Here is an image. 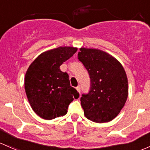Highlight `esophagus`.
I'll return each instance as SVG.
<instances>
[{"mask_svg": "<svg viewBox=\"0 0 150 150\" xmlns=\"http://www.w3.org/2000/svg\"><path fill=\"white\" fill-rule=\"evenodd\" d=\"M80 89H81V88H80V86H78V87H76V90H77V91H78L79 93H80Z\"/></svg>", "mask_w": 150, "mask_h": 150, "instance_id": "34e87169", "label": "esophagus"}]
</instances>
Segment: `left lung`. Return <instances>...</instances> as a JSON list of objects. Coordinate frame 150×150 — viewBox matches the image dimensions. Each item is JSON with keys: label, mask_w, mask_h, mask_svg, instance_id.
I'll use <instances>...</instances> for the list:
<instances>
[{"label": "left lung", "mask_w": 150, "mask_h": 150, "mask_svg": "<svg viewBox=\"0 0 150 150\" xmlns=\"http://www.w3.org/2000/svg\"><path fill=\"white\" fill-rule=\"evenodd\" d=\"M78 59L91 79L89 92L80 98L85 116L96 123L113 120L128 97V80L124 67L111 55L96 49L80 48Z\"/></svg>", "instance_id": "1"}]
</instances>
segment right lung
<instances>
[{"instance_id":"1","label":"right lung","mask_w":150,"mask_h":150,"mask_svg":"<svg viewBox=\"0 0 150 150\" xmlns=\"http://www.w3.org/2000/svg\"><path fill=\"white\" fill-rule=\"evenodd\" d=\"M77 48L59 47L41 54L30 64L24 86L31 108L39 116L51 120L63 116L79 93L71 87L69 75L59 67L77 52Z\"/></svg>"}]
</instances>
